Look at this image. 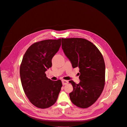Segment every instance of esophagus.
Masks as SVG:
<instances>
[{
    "instance_id": "obj_1",
    "label": "esophagus",
    "mask_w": 127,
    "mask_h": 127,
    "mask_svg": "<svg viewBox=\"0 0 127 127\" xmlns=\"http://www.w3.org/2000/svg\"><path fill=\"white\" fill-rule=\"evenodd\" d=\"M68 83V80H62V84H63V85H66V84H67Z\"/></svg>"
}]
</instances>
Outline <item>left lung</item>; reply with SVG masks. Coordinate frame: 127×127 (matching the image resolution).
Listing matches in <instances>:
<instances>
[{
  "mask_svg": "<svg viewBox=\"0 0 127 127\" xmlns=\"http://www.w3.org/2000/svg\"><path fill=\"white\" fill-rule=\"evenodd\" d=\"M62 49L72 67H79L80 82L70 80L73 91L69 93L72 103L87 108L96 101L105 84V66L100 51L91 42L82 38L61 39Z\"/></svg>",
  "mask_w": 127,
  "mask_h": 127,
  "instance_id": "8db88e82",
  "label": "left lung"
}]
</instances>
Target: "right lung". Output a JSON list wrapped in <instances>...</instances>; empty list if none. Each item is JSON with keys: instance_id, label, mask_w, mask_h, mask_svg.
Segmentation results:
<instances>
[{"instance_id": "right-lung-1", "label": "right lung", "mask_w": 127, "mask_h": 127, "mask_svg": "<svg viewBox=\"0 0 127 127\" xmlns=\"http://www.w3.org/2000/svg\"><path fill=\"white\" fill-rule=\"evenodd\" d=\"M61 46V39L33 44L27 50L20 66L24 91L32 104L41 109L53 105L62 87L60 80H51L45 72L52 66V59Z\"/></svg>"}]
</instances>
